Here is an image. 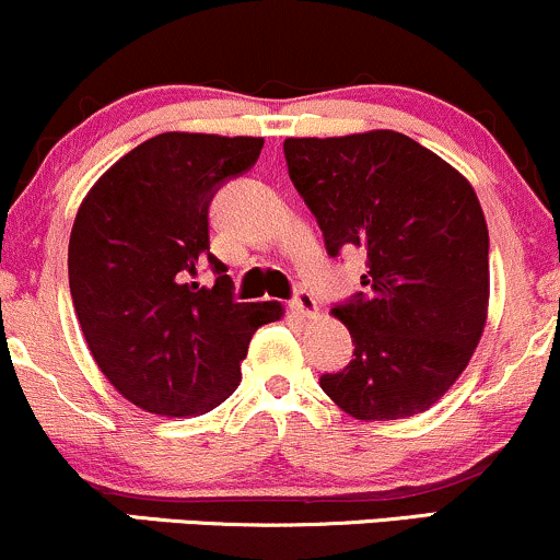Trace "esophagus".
Instances as JSON below:
<instances>
[{
  "label": "esophagus",
  "mask_w": 560,
  "mask_h": 560,
  "mask_svg": "<svg viewBox=\"0 0 560 560\" xmlns=\"http://www.w3.org/2000/svg\"><path fill=\"white\" fill-rule=\"evenodd\" d=\"M289 305H292V311L302 318H316L318 316V302L311 292H307V289H298V292H294V300L289 302Z\"/></svg>",
  "instance_id": "esophagus-1"
}]
</instances>
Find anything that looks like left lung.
Returning <instances> with one entry per match:
<instances>
[{"label":"left lung","mask_w":560,"mask_h":560,"mask_svg":"<svg viewBox=\"0 0 560 560\" xmlns=\"http://www.w3.org/2000/svg\"><path fill=\"white\" fill-rule=\"evenodd\" d=\"M294 189L337 258L365 253V294L334 305L352 361L320 389L361 421L423 413L477 350L490 300V234L474 186L397 131L287 139Z\"/></svg>","instance_id":"obj_1"}]
</instances>
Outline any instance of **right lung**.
Instances as JSON below:
<instances>
[{
	"label": "right lung",
	"mask_w": 560,
	"mask_h": 560,
	"mask_svg": "<svg viewBox=\"0 0 560 560\" xmlns=\"http://www.w3.org/2000/svg\"><path fill=\"white\" fill-rule=\"evenodd\" d=\"M260 150V137L158 133L83 197L68 244L70 298L100 371L147 413L218 408L240 387L253 334L284 316L279 302H236L210 253V202ZM205 261L213 288L190 281Z\"/></svg>",
	"instance_id": "right-lung-1"
}]
</instances>
